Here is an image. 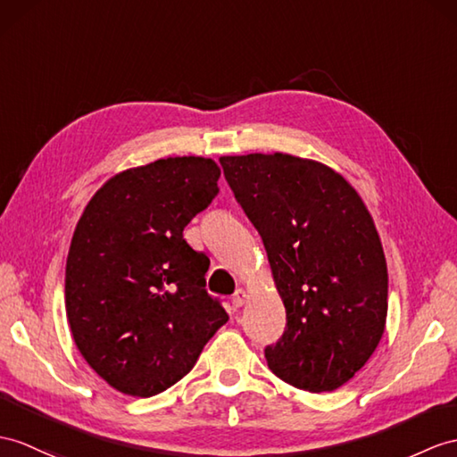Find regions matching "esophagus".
<instances>
[{
    "label": "esophagus",
    "instance_id": "34e87169",
    "mask_svg": "<svg viewBox=\"0 0 457 457\" xmlns=\"http://www.w3.org/2000/svg\"><path fill=\"white\" fill-rule=\"evenodd\" d=\"M246 298H248L246 291H242V288H238V291L230 296V304L235 306V308H242L244 304H246Z\"/></svg>",
    "mask_w": 457,
    "mask_h": 457
}]
</instances>
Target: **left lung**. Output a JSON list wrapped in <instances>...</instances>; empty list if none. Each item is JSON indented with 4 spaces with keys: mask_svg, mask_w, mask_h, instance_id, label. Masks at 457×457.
Here are the masks:
<instances>
[{
    "mask_svg": "<svg viewBox=\"0 0 457 457\" xmlns=\"http://www.w3.org/2000/svg\"><path fill=\"white\" fill-rule=\"evenodd\" d=\"M219 161L287 310L281 339L265 347L267 366L298 389L333 392L372 357L386 328L387 265L369 209L318 161L285 153Z\"/></svg>",
    "mask_w": 457,
    "mask_h": 457,
    "instance_id": "1",
    "label": "left lung"
}]
</instances>
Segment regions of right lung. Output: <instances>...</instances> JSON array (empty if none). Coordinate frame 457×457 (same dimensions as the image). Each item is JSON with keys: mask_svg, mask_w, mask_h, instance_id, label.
<instances>
[{"mask_svg": "<svg viewBox=\"0 0 457 457\" xmlns=\"http://www.w3.org/2000/svg\"><path fill=\"white\" fill-rule=\"evenodd\" d=\"M213 159L169 157L100 187L77 222L65 312L77 349L118 392L151 397L194 369L228 321L205 291L209 258L184 228L219 187Z\"/></svg>", "mask_w": 457, "mask_h": 457, "instance_id": "obj_1", "label": "right lung"}]
</instances>
